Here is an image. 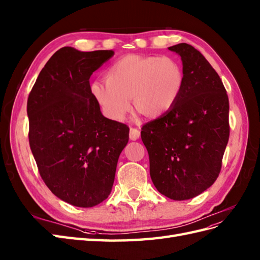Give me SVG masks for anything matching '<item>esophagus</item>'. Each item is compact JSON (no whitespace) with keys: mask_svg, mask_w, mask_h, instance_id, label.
Instances as JSON below:
<instances>
[{"mask_svg":"<svg viewBox=\"0 0 260 260\" xmlns=\"http://www.w3.org/2000/svg\"><path fill=\"white\" fill-rule=\"evenodd\" d=\"M130 140H138L139 137H140V131H139L137 128H130Z\"/></svg>","mask_w":260,"mask_h":260,"instance_id":"obj_1","label":"esophagus"}]
</instances>
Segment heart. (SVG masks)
Here are the masks:
<instances>
[{
	"instance_id": "b5f03b06",
	"label": "heart",
	"mask_w": 260,
	"mask_h": 260,
	"mask_svg": "<svg viewBox=\"0 0 260 260\" xmlns=\"http://www.w3.org/2000/svg\"><path fill=\"white\" fill-rule=\"evenodd\" d=\"M184 81V71L174 57L131 54L109 66L107 80H93L90 93L112 121H123L132 108V97L136 108L157 118L178 103Z\"/></svg>"
}]
</instances>
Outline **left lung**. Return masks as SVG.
I'll return each mask as SVG.
<instances>
[{
  "mask_svg": "<svg viewBox=\"0 0 260 260\" xmlns=\"http://www.w3.org/2000/svg\"><path fill=\"white\" fill-rule=\"evenodd\" d=\"M185 75L178 103L142 125L150 175L157 191L174 201L193 199L218 178L230 138V103L218 74L186 43L169 47Z\"/></svg>",
  "mask_w": 260,
  "mask_h": 260,
  "instance_id": "1",
  "label": "left lung"
}]
</instances>
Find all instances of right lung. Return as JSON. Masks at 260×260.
Returning a JSON list of instances; mask_svg holds the SVG:
<instances>
[{
  "instance_id": "add662e5",
  "label": "right lung",
  "mask_w": 260,
  "mask_h": 260,
  "mask_svg": "<svg viewBox=\"0 0 260 260\" xmlns=\"http://www.w3.org/2000/svg\"><path fill=\"white\" fill-rule=\"evenodd\" d=\"M113 54L60 48L27 99L28 140L39 172L53 194L74 206L92 207L108 198L129 141V126L104 117L90 93V76Z\"/></svg>"
}]
</instances>
